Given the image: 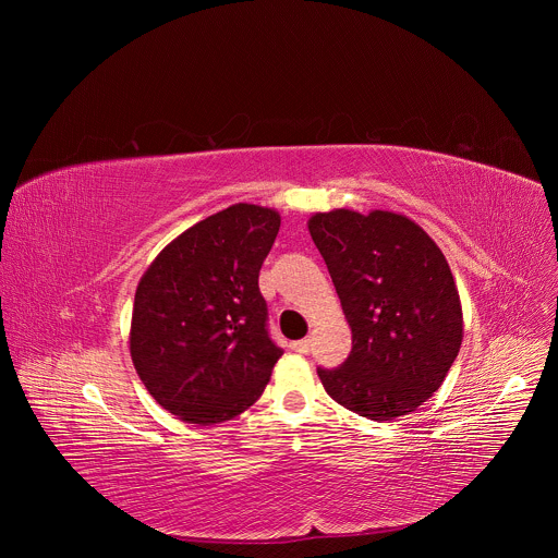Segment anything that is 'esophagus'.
Here are the masks:
<instances>
[{"mask_svg": "<svg viewBox=\"0 0 558 558\" xmlns=\"http://www.w3.org/2000/svg\"><path fill=\"white\" fill-rule=\"evenodd\" d=\"M291 349H293L295 353L306 355V353L311 351V340H298V342H291Z\"/></svg>", "mask_w": 558, "mask_h": 558, "instance_id": "34e87169", "label": "esophagus"}]
</instances>
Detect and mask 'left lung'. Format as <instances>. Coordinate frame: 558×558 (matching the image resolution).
I'll use <instances>...</instances> for the list:
<instances>
[{
  "mask_svg": "<svg viewBox=\"0 0 558 558\" xmlns=\"http://www.w3.org/2000/svg\"><path fill=\"white\" fill-rule=\"evenodd\" d=\"M308 233L353 333L340 366H317L325 390L375 422L417 411L441 386L463 338L444 254L420 225L379 209L315 214Z\"/></svg>",
  "mask_w": 558,
  "mask_h": 558,
  "instance_id": "obj_1",
  "label": "left lung"
}]
</instances>
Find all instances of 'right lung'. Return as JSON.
Instances as JSON below:
<instances>
[{"mask_svg":"<svg viewBox=\"0 0 558 558\" xmlns=\"http://www.w3.org/2000/svg\"><path fill=\"white\" fill-rule=\"evenodd\" d=\"M274 209L238 203L172 241L143 274L130 353L154 400L190 424H218L263 395L282 349L269 336L260 267Z\"/></svg>","mask_w":558,"mask_h":558,"instance_id":"obj_1","label":"right lung"}]
</instances>
